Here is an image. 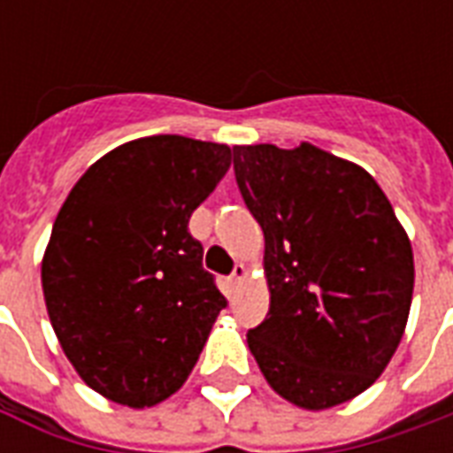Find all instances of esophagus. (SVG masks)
<instances>
[{"label":"esophagus","mask_w":453,"mask_h":453,"mask_svg":"<svg viewBox=\"0 0 453 453\" xmlns=\"http://www.w3.org/2000/svg\"><path fill=\"white\" fill-rule=\"evenodd\" d=\"M247 274L245 265H235L233 266V274H230V284H237V281H242Z\"/></svg>","instance_id":"esophagus-1"}]
</instances>
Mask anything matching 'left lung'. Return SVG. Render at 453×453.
I'll use <instances>...</instances> for the list:
<instances>
[{"mask_svg": "<svg viewBox=\"0 0 453 453\" xmlns=\"http://www.w3.org/2000/svg\"><path fill=\"white\" fill-rule=\"evenodd\" d=\"M233 169L265 233L272 291L250 351L298 408L347 403L388 366L408 323V235L369 172L308 142L237 145Z\"/></svg>", "mask_w": 453, "mask_h": 453, "instance_id": "1", "label": "left lung"}]
</instances>
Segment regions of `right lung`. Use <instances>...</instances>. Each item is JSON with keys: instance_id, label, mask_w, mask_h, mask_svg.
<instances>
[{"instance_id": "add662e5", "label": "right lung", "mask_w": 453, "mask_h": 453, "mask_svg": "<svg viewBox=\"0 0 453 453\" xmlns=\"http://www.w3.org/2000/svg\"><path fill=\"white\" fill-rule=\"evenodd\" d=\"M230 167V148L150 135L87 169L43 257L50 323L84 383L145 408L172 395L227 305L188 218Z\"/></svg>"}]
</instances>
